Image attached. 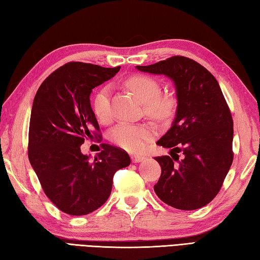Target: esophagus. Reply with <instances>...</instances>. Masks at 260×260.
<instances>
[{"label": "esophagus", "mask_w": 260, "mask_h": 260, "mask_svg": "<svg viewBox=\"0 0 260 260\" xmlns=\"http://www.w3.org/2000/svg\"><path fill=\"white\" fill-rule=\"evenodd\" d=\"M145 157L143 155H132V162L133 164H139V162L143 161Z\"/></svg>", "instance_id": "34e87169"}]
</instances>
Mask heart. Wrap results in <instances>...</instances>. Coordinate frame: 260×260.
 Returning a JSON list of instances; mask_svg holds the SVG:
<instances>
[{"label": "heart", "instance_id": "1", "mask_svg": "<svg viewBox=\"0 0 260 260\" xmlns=\"http://www.w3.org/2000/svg\"><path fill=\"white\" fill-rule=\"evenodd\" d=\"M129 88L145 104V111L157 118H166L171 114L174 103L168 95H161V85L154 78L147 75H134L126 81ZM94 115L100 120L110 117V96L108 86L101 88L93 99ZM153 137V131L144 125L120 123L110 132L114 144L128 152H141Z\"/></svg>", "mask_w": 260, "mask_h": 260}]
</instances>
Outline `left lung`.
Masks as SVG:
<instances>
[{"label":"left lung","instance_id":"obj_1","mask_svg":"<svg viewBox=\"0 0 260 260\" xmlns=\"http://www.w3.org/2000/svg\"><path fill=\"white\" fill-rule=\"evenodd\" d=\"M136 69L166 75L176 86L174 123L156 142L171 151L155 157L161 166L155 194L182 211L207 205L220 191L233 161V120L218 82L204 66L185 56Z\"/></svg>","mask_w":260,"mask_h":260}]
</instances>
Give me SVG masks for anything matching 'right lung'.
<instances>
[{
    "label": "right lung",
    "instance_id": "right-lung-1",
    "mask_svg": "<svg viewBox=\"0 0 260 260\" xmlns=\"http://www.w3.org/2000/svg\"><path fill=\"white\" fill-rule=\"evenodd\" d=\"M71 62L50 74L35 95L29 125L28 156L44 192L70 215H86L110 196L115 172L131 165L129 155L103 144L94 160L81 152L85 139L100 137L90 94L118 72Z\"/></svg>",
    "mask_w": 260,
    "mask_h": 260
}]
</instances>
